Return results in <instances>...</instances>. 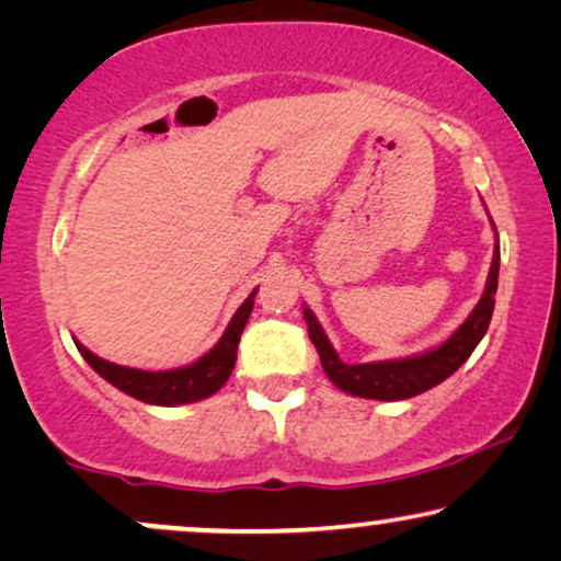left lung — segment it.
Segmentation results:
<instances>
[{
	"label": "left lung",
	"instance_id": "8db88e82",
	"mask_svg": "<svg viewBox=\"0 0 561 561\" xmlns=\"http://www.w3.org/2000/svg\"><path fill=\"white\" fill-rule=\"evenodd\" d=\"M497 271H501V250H497L495 242L485 294H482L470 317L465 319V324L447 342H442L439 347L403 359H382V363L363 365L342 363L336 350L332 347V342H329V336L324 334V329H321L317 317H313V311L304 309L306 327H309V336L319 352L327 378L336 388L344 390V393L375 398V401H403V398H413L428 388L439 386L442 380H447L451 373H457L465 365V359L472 355L482 336H485L495 309Z\"/></svg>",
	"mask_w": 561,
	"mask_h": 561
}]
</instances>
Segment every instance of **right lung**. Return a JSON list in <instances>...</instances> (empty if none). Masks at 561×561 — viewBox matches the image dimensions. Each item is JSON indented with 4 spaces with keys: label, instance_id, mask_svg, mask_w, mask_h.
<instances>
[{
    "label": "right lung",
    "instance_id": "1",
    "mask_svg": "<svg viewBox=\"0 0 561 561\" xmlns=\"http://www.w3.org/2000/svg\"><path fill=\"white\" fill-rule=\"evenodd\" d=\"M255 294L257 290H252V294L244 298V304L234 311L232 321H229L227 332L221 334V340L214 344L204 357H198L196 363H191L186 367H175V370H137V367L106 363V359L96 357L94 352L83 347L81 342H76V347H79L81 357L87 359L106 382H112L114 388L137 398V401L152 405H179L202 401V398L217 393V390L227 382L229 375H232L237 344H240L242 329L250 319Z\"/></svg>",
    "mask_w": 561,
    "mask_h": 561
}]
</instances>
